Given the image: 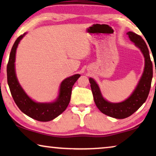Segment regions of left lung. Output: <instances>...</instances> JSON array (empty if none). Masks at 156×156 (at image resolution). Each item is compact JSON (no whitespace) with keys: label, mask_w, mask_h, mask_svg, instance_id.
Segmentation results:
<instances>
[{"label":"left lung","mask_w":156,"mask_h":156,"mask_svg":"<svg viewBox=\"0 0 156 156\" xmlns=\"http://www.w3.org/2000/svg\"><path fill=\"white\" fill-rule=\"evenodd\" d=\"M126 34L130 41L140 49L144 58V72L130 96L124 101L118 103L107 101L102 96L96 82L92 78H89L96 107L102 113L117 119H124L129 117L143 105L149 95L153 78V64L146 43L140 36L136 33L129 31Z\"/></svg>","instance_id":"left-lung-1"}]
</instances>
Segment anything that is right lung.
<instances>
[{"instance_id": "add662e5", "label": "right lung", "mask_w": 156, "mask_h": 156, "mask_svg": "<svg viewBox=\"0 0 156 156\" xmlns=\"http://www.w3.org/2000/svg\"><path fill=\"white\" fill-rule=\"evenodd\" d=\"M27 33L20 36L15 41L9 54L7 67V83L15 103L29 117L41 122L54 120L67 109L70 102L72 89L80 74H75L65 78L60 84L58 96L52 102H37L34 101L23 90L18 82L15 71V60L16 49L20 41Z\"/></svg>"}]
</instances>
